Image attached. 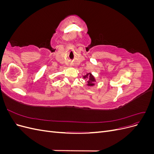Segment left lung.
I'll return each instance as SVG.
<instances>
[{
  "label": "left lung",
  "mask_w": 154,
  "mask_h": 154,
  "mask_svg": "<svg viewBox=\"0 0 154 154\" xmlns=\"http://www.w3.org/2000/svg\"><path fill=\"white\" fill-rule=\"evenodd\" d=\"M83 78L84 79H87V80H88L87 84L88 86L92 87L95 85L94 82H96V79L91 72L87 73L85 76H83Z\"/></svg>",
  "instance_id": "left-lung-1"
}]
</instances>
